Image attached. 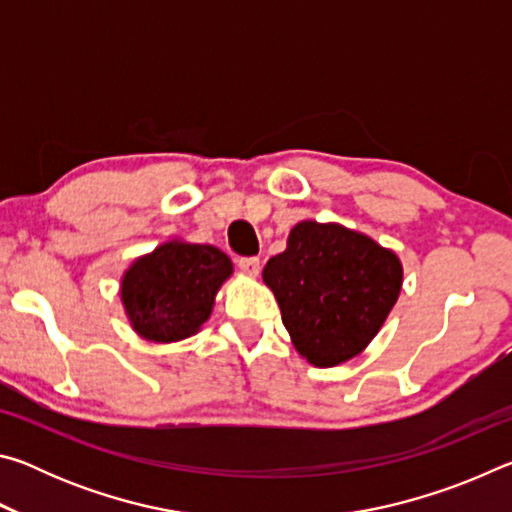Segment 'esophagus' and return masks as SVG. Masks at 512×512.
Here are the masks:
<instances>
[{"mask_svg": "<svg viewBox=\"0 0 512 512\" xmlns=\"http://www.w3.org/2000/svg\"><path fill=\"white\" fill-rule=\"evenodd\" d=\"M239 268H241V271H244L246 275L257 277V275H259V268H262V264H259L257 257H241V259H239Z\"/></svg>", "mask_w": 512, "mask_h": 512, "instance_id": "1", "label": "esophagus"}]
</instances>
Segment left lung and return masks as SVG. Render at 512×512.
Returning <instances> with one entry per match:
<instances>
[{
  "mask_svg": "<svg viewBox=\"0 0 512 512\" xmlns=\"http://www.w3.org/2000/svg\"><path fill=\"white\" fill-rule=\"evenodd\" d=\"M293 348L311 366L332 368L368 348L402 291L391 248L341 223L300 221L287 250L264 266Z\"/></svg>",
  "mask_w": 512,
  "mask_h": 512,
  "instance_id": "left-lung-1",
  "label": "left lung"
}]
</instances>
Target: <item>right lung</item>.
I'll list each match as a JSON object with an SVG mask.
<instances>
[{
	"label": "right lung",
	"mask_w": 512,
	"mask_h": 512,
	"mask_svg": "<svg viewBox=\"0 0 512 512\" xmlns=\"http://www.w3.org/2000/svg\"><path fill=\"white\" fill-rule=\"evenodd\" d=\"M230 257L216 246L164 241L121 275V305L137 336L151 343L189 339L210 318Z\"/></svg>",
	"instance_id": "obj_1"
}]
</instances>
